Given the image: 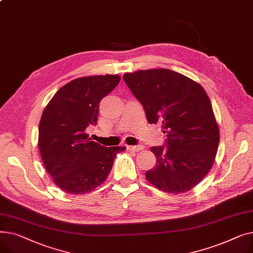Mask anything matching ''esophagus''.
Segmentation results:
<instances>
[{"mask_svg": "<svg viewBox=\"0 0 253 253\" xmlns=\"http://www.w3.org/2000/svg\"><path fill=\"white\" fill-rule=\"evenodd\" d=\"M128 151H132V152H139L141 150H143V145H128L127 147Z\"/></svg>", "mask_w": 253, "mask_h": 253, "instance_id": "obj_1", "label": "esophagus"}]
</instances>
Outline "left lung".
<instances>
[{
  "label": "left lung",
  "instance_id": "obj_1",
  "mask_svg": "<svg viewBox=\"0 0 253 253\" xmlns=\"http://www.w3.org/2000/svg\"><path fill=\"white\" fill-rule=\"evenodd\" d=\"M123 79L142 104L150 124H161L166 143L152 147L156 165L148 181L170 194L192 190L214 163L219 129L203 87L167 69L124 74Z\"/></svg>",
  "mask_w": 253,
  "mask_h": 253
}]
</instances>
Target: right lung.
Instances as JSON below:
<instances>
[{"instance_id":"obj_1","label":"right lung","mask_w":253,"mask_h":253,"mask_svg":"<svg viewBox=\"0 0 253 253\" xmlns=\"http://www.w3.org/2000/svg\"><path fill=\"white\" fill-rule=\"evenodd\" d=\"M120 79L118 75L75 79L46 105L39 125V150L47 172L65 193L95 190L108 177L117 154L126 150L103 147L86 132L97 124L99 102Z\"/></svg>"}]
</instances>
